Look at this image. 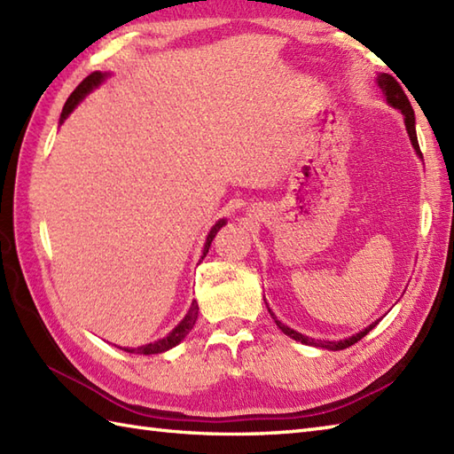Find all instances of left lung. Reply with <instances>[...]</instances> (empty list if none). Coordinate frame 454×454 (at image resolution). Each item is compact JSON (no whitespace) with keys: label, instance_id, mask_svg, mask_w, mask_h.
<instances>
[{"label":"left lung","instance_id":"obj_1","mask_svg":"<svg viewBox=\"0 0 454 454\" xmlns=\"http://www.w3.org/2000/svg\"><path fill=\"white\" fill-rule=\"evenodd\" d=\"M376 82H379L380 90H382V93H384V98H387L388 105H392L394 109L402 111V114H403V122H406L408 137H410V140H411V146H413V150L418 152V156L421 158V150H419L418 134H416V117H413V109H411V103H410V99H408V95L403 93L402 85H400L396 80H394L390 74H380V75H379V80H376ZM269 312H271V310H269ZM271 316H273V314H271ZM273 320H275V324L278 325V330H281L285 335L293 337V340L301 341V343H306V345L324 347V349H330V351H340V349H347V347L355 345L356 341L363 340V337H364L366 333H369L376 324H379V322H374V324H371L369 327H364L363 332L355 333V335H351V337H347V340H340V341H316V340H312V337H306V335H302V333H298V332L291 330V327L285 325L283 322H278L275 316H273Z\"/></svg>","mask_w":454,"mask_h":454}]
</instances>
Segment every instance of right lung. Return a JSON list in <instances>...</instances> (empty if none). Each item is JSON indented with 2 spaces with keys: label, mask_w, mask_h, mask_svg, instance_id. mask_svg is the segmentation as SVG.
<instances>
[{
  "label": "right lung",
  "mask_w": 454,
  "mask_h": 454,
  "mask_svg": "<svg viewBox=\"0 0 454 454\" xmlns=\"http://www.w3.org/2000/svg\"><path fill=\"white\" fill-rule=\"evenodd\" d=\"M107 78V74H101V72H93V74H90L88 78H85L78 88H75L74 91H72V95L70 98H67V101H66V105H64V109H62V114H60V124L66 121V117L67 114H70L75 107H78L80 105V101L85 98V95H88L93 88H98V85ZM226 224V220L222 218V220H218L215 226L210 228V232H208V236H207V242H205V249H202V257L200 259H205V255L208 254V247H210V242L212 239H215V236H216V232L218 230ZM197 316H199V304H197V301H192V304H191V308H189V312H187V316L183 317V320L173 327V332H169L166 337H163V340H158V341H153V343H148V345H142V347H137V349H124V351H129V353H137V355H156V353H163V351H168V349H171V347H176L177 343H181L183 340H185V335L192 330V325H195V322H197Z\"/></svg>",
  "instance_id": "obj_1"
}]
</instances>
